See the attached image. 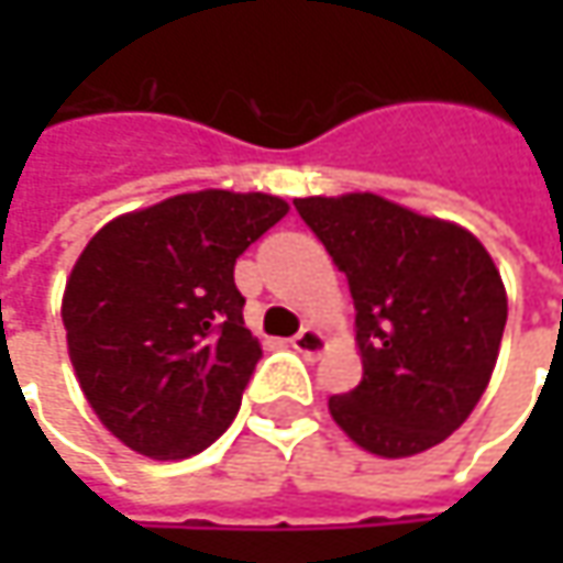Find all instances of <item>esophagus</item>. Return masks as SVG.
<instances>
[{
    "label": "esophagus",
    "mask_w": 563,
    "mask_h": 563,
    "mask_svg": "<svg viewBox=\"0 0 563 563\" xmlns=\"http://www.w3.org/2000/svg\"><path fill=\"white\" fill-rule=\"evenodd\" d=\"M291 347L297 354H303V357H319L329 347V338L322 335L319 329H303L300 335L291 338Z\"/></svg>",
    "instance_id": "1"
}]
</instances>
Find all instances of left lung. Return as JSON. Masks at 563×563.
<instances>
[{"mask_svg":"<svg viewBox=\"0 0 563 563\" xmlns=\"http://www.w3.org/2000/svg\"><path fill=\"white\" fill-rule=\"evenodd\" d=\"M357 307L363 378L332 395L341 432L376 457H413L461 429L486 391L508 291L476 234L378 194L297 197Z\"/></svg>","mask_w":563,"mask_h":563,"instance_id":"obj_1","label":"left lung"}]
</instances>
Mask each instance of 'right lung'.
<instances>
[{
  "mask_svg": "<svg viewBox=\"0 0 563 563\" xmlns=\"http://www.w3.org/2000/svg\"><path fill=\"white\" fill-rule=\"evenodd\" d=\"M291 206L206 187L106 222L62 294L68 357L99 422L153 461L225 432L263 354L234 263Z\"/></svg>",
  "mask_w": 563,
  "mask_h": 563,
  "instance_id": "obj_1",
  "label": "right lung"
}]
</instances>
